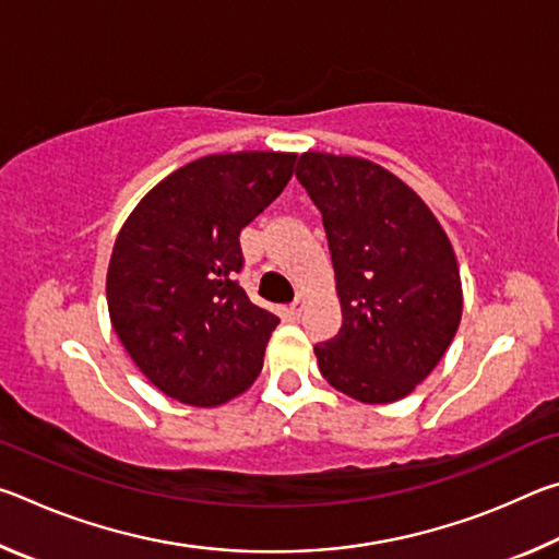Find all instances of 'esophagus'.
Returning a JSON list of instances; mask_svg holds the SVG:
<instances>
[{
    "label": "esophagus",
    "mask_w": 559,
    "mask_h": 559,
    "mask_svg": "<svg viewBox=\"0 0 559 559\" xmlns=\"http://www.w3.org/2000/svg\"><path fill=\"white\" fill-rule=\"evenodd\" d=\"M302 310H306V296H302V293H298V298L293 300V306L288 308V313H290V318H300Z\"/></svg>",
    "instance_id": "1"
}]
</instances>
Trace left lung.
Here are the masks:
<instances>
[{
  "label": "left lung",
  "instance_id": "left-lung-1",
  "mask_svg": "<svg viewBox=\"0 0 559 559\" xmlns=\"http://www.w3.org/2000/svg\"><path fill=\"white\" fill-rule=\"evenodd\" d=\"M298 182L323 214L343 328L316 345L325 380L365 404L429 377L463 310L456 253L414 189L362 157L306 153Z\"/></svg>",
  "mask_w": 559,
  "mask_h": 559
}]
</instances>
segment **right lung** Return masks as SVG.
Instances as JSON below:
<instances>
[{"instance_id": "add662e5", "label": "right lung", "mask_w": 559, "mask_h": 559, "mask_svg": "<svg viewBox=\"0 0 559 559\" xmlns=\"http://www.w3.org/2000/svg\"><path fill=\"white\" fill-rule=\"evenodd\" d=\"M293 153L194 159L143 197L112 246L110 323L159 392L216 406L249 390L278 318L239 286V234L293 177Z\"/></svg>"}]
</instances>
